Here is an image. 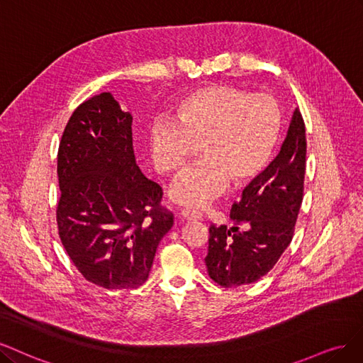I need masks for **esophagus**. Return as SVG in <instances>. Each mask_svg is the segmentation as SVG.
<instances>
[{"label":"esophagus","instance_id":"34e87169","mask_svg":"<svg viewBox=\"0 0 363 363\" xmlns=\"http://www.w3.org/2000/svg\"><path fill=\"white\" fill-rule=\"evenodd\" d=\"M179 216L184 218V220H201V214L197 213H193L190 211V209H182V211L179 213Z\"/></svg>","mask_w":363,"mask_h":363}]
</instances>
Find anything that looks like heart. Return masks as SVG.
Returning <instances> with one entry per match:
<instances>
[{"mask_svg": "<svg viewBox=\"0 0 363 363\" xmlns=\"http://www.w3.org/2000/svg\"><path fill=\"white\" fill-rule=\"evenodd\" d=\"M280 125V108L270 95L208 86L179 104L174 123L152 126V160L158 172L172 174L201 149L203 161L173 182L170 197L178 205L202 208L229 184L242 189L259 178L273 157Z\"/></svg>", "mask_w": 363, "mask_h": 363, "instance_id": "heart-1", "label": "heart"}]
</instances>
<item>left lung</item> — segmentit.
<instances>
[{"instance_id": "obj_1", "label": "left lung", "mask_w": 363, "mask_h": 363, "mask_svg": "<svg viewBox=\"0 0 363 363\" xmlns=\"http://www.w3.org/2000/svg\"><path fill=\"white\" fill-rule=\"evenodd\" d=\"M305 170L306 130L296 110L279 155L233 203V226H209L205 264L216 284L225 288L249 285L276 265L294 237Z\"/></svg>"}]
</instances>
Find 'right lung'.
I'll return each mask as SVG.
<instances>
[{
    "mask_svg": "<svg viewBox=\"0 0 363 363\" xmlns=\"http://www.w3.org/2000/svg\"><path fill=\"white\" fill-rule=\"evenodd\" d=\"M131 125L111 93H99L75 108L57 155L58 235L78 272L107 289L146 282L174 218L135 164Z\"/></svg>",
    "mask_w": 363,
    "mask_h": 363,
    "instance_id": "add662e5",
    "label": "right lung"
}]
</instances>
